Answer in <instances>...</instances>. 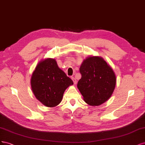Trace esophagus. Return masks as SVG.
Instances as JSON below:
<instances>
[{
  "label": "esophagus",
  "mask_w": 145,
  "mask_h": 145,
  "mask_svg": "<svg viewBox=\"0 0 145 145\" xmlns=\"http://www.w3.org/2000/svg\"><path fill=\"white\" fill-rule=\"evenodd\" d=\"M72 79L73 80V83L74 84H76V82H77V81H76V79L74 78V77H72Z\"/></svg>",
  "instance_id": "obj_1"
}]
</instances>
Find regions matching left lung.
<instances>
[{"label":"left lung","mask_w":145,"mask_h":145,"mask_svg":"<svg viewBox=\"0 0 145 145\" xmlns=\"http://www.w3.org/2000/svg\"><path fill=\"white\" fill-rule=\"evenodd\" d=\"M79 71L81 78L77 87L87 104L98 106L109 99L114 90L116 80L113 71L105 61L99 57H88Z\"/></svg>","instance_id":"obj_1"}]
</instances>
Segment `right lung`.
I'll use <instances>...</instances> for the list:
<instances>
[{
	"mask_svg": "<svg viewBox=\"0 0 145 145\" xmlns=\"http://www.w3.org/2000/svg\"><path fill=\"white\" fill-rule=\"evenodd\" d=\"M31 83L35 97L48 107L58 105L64 91L73 84L52 58H47L39 63L32 73Z\"/></svg>",
	"mask_w": 145,
	"mask_h": 145,
	"instance_id": "obj_1",
	"label": "right lung"
}]
</instances>
